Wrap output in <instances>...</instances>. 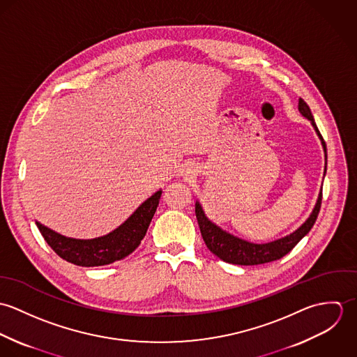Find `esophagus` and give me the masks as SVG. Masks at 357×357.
<instances>
[{
  "label": "esophagus",
  "mask_w": 357,
  "mask_h": 357,
  "mask_svg": "<svg viewBox=\"0 0 357 357\" xmlns=\"http://www.w3.org/2000/svg\"><path fill=\"white\" fill-rule=\"evenodd\" d=\"M187 173H190V172H187Z\"/></svg>",
  "instance_id": "esophagus-1"
}]
</instances>
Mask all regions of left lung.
<instances>
[{
  "instance_id": "left-lung-1",
  "label": "left lung",
  "mask_w": 357,
  "mask_h": 357,
  "mask_svg": "<svg viewBox=\"0 0 357 357\" xmlns=\"http://www.w3.org/2000/svg\"><path fill=\"white\" fill-rule=\"evenodd\" d=\"M298 109L306 119L310 121L312 126L314 128V130L321 142L324 155L327 159L326 143L314 123V119H313L309 105L303 99L298 100ZM324 174H326V167H324ZM320 206H321V190L319 192L317 202L314 204L310 215L307 217V220L298 229H296L293 234H290L284 238H280V239L269 242V243H262V245L250 243L248 241H243L241 238H236V236L222 231L220 227L213 224L204 215V208L199 202L195 204V214L198 218V224L201 228V234H202L204 243L213 255H217L220 259H222L225 262L235 264V265H259V264L279 259L287 253H290L293 250V248L305 236L306 234L310 231V228L313 227V224L317 218V214L320 211Z\"/></svg>"
}]
</instances>
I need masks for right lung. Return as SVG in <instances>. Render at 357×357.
<instances>
[{"label":"right lung","instance_id":"1","mask_svg":"<svg viewBox=\"0 0 357 357\" xmlns=\"http://www.w3.org/2000/svg\"><path fill=\"white\" fill-rule=\"evenodd\" d=\"M162 191H156L112 232L95 239H73L36 222L41 235L60 258L79 266H100L133 253L150 227Z\"/></svg>","mask_w":357,"mask_h":357}]
</instances>
